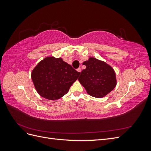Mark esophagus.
I'll return each instance as SVG.
<instances>
[{"instance_id":"1","label":"esophagus","mask_w":151,"mask_h":151,"mask_svg":"<svg viewBox=\"0 0 151 151\" xmlns=\"http://www.w3.org/2000/svg\"><path fill=\"white\" fill-rule=\"evenodd\" d=\"M77 72H79V73H80V72H81V68H77Z\"/></svg>"}]
</instances>
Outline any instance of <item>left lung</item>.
I'll return each mask as SVG.
<instances>
[{
    "label": "left lung",
    "instance_id": "1",
    "mask_svg": "<svg viewBox=\"0 0 151 151\" xmlns=\"http://www.w3.org/2000/svg\"><path fill=\"white\" fill-rule=\"evenodd\" d=\"M86 69L81 72L79 83L93 97L102 98L115 88L116 73L111 65L98 59L90 57L83 63Z\"/></svg>",
    "mask_w": 151,
    "mask_h": 151
}]
</instances>
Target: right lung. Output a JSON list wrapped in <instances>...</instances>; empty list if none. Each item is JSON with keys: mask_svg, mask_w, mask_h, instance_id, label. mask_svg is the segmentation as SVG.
Returning a JSON list of instances; mask_svg holds the SVG:
<instances>
[{"mask_svg": "<svg viewBox=\"0 0 151 151\" xmlns=\"http://www.w3.org/2000/svg\"><path fill=\"white\" fill-rule=\"evenodd\" d=\"M80 74L62 58L47 57L32 70L31 79L41 96L53 101L68 93Z\"/></svg>", "mask_w": 151, "mask_h": 151, "instance_id": "1", "label": "right lung"}]
</instances>
